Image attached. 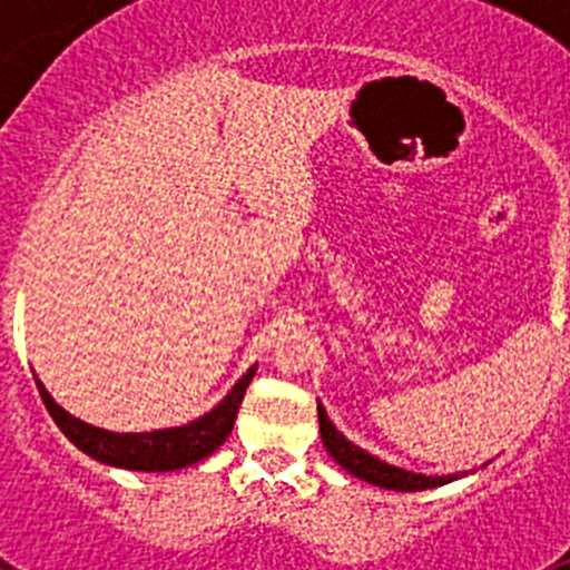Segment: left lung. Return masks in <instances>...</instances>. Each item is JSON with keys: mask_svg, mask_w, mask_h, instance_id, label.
Instances as JSON below:
<instances>
[{"mask_svg": "<svg viewBox=\"0 0 570 570\" xmlns=\"http://www.w3.org/2000/svg\"><path fill=\"white\" fill-rule=\"evenodd\" d=\"M316 414H320V434H322V445H325V451H328V454L334 456V462H340L351 476H356V480H365L376 488H387V491L407 493V491L440 488V485H448V482L468 476V471L434 476V473H414V471H405V468L387 465V462H382L380 456L367 454V451H362L360 445H354V442L347 440L342 431H336L334 422L328 420V411H325L320 402H316Z\"/></svg>", "mask_w": 570, "mask_h": 570, "instance_id": "8db88e82", "label": "left lung"}]
</instances>
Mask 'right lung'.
I'll return each mask as SVG.
<instances>
[{"label":"right lung","mask_w":570,"mask_h":570,"mask_svg":"<svg viewBox=\"0 0 570 570\" xmlns=\"http://www.w3.org/2000/svg\"><path fill=\"white\" fill-rule=\"evenodd\" d=\"M256 374V365L248 367L242 380L230 387L223 400L210 407L208 414L196 416L188 425L176 428H159V431H139V434H116V431H105V428L90 425V422L77 420L68 414L57 400L48 394V387L37 380L39 394H42L48 414L59 425L65 436L82 451V454L94 456L105 465L125 468V471H179V468L196 465L199 460L210 456L216 448L228 440L230 428H234L236 414H239L242 396L248 391L250 380Z\"/></svg>","instance_id":"add662e5"}]
</instances>
